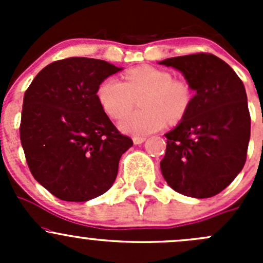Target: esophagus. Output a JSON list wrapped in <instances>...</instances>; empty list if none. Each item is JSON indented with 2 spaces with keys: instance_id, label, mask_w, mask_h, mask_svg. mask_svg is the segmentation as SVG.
<instances>
[{
  "instance_id": "34e87169",
  "label": "esophagus",
  "mask_w": 263,
  "mask_h": 263,
  "mask_svg": "<svg viewBox=\"0 0 263 263\" xmlns=\"http://www.w3.org/2000/svg\"><path fill=\"white\" fill-rule=\"evenodd\" d=\"M145 140H146V137L135 136L134 137V144L135 145H140V144H142V142H145Z\"/></svg>"
}]
</instances>
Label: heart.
Wrapping results in <instances>:
<instances>
[{
	"mask_svg": "<svg viewBox=\"0 0 263 263\" xmlns=\"http://www.w3.org/2000/svg\"><path fill=\"white\" fill-rule=\"evenodd\" d=\"M142 95V97L141 95ZM98 100L104 112L119 118L141 96L144 109L122 117L118 126L124 134L144 136L159 131L168 122H177L185 115L192 100L187 82L174 80L168 71L142 66L124 75V81L108 78L98 87Z\"/></svg>",
	"mask_w": 263,
	"mask_h": 263,
	"instance_id": "obj_1",
	"label": "heart"
}]
</instances>
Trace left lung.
Here are the masks:
<instances>
[{
    "mask_svg": "<svg viewBox=\"0 0 263 263\" xmlns=\"http://www.w3.org/2000/svg\"><path fill=\"white\" fill-rule=\"evenodd\" d=\"M159 65L181 71L196 92L182 121L165 134L161 173L176 192L213 197L246 163L251 116L245 85L227 62L210 53L166 58Z\"/></svg>",
    "mask_w": 263,
    "mask_h": 263,
    "instance_id": "1",
    "label": "left lung"
}]
</instances>
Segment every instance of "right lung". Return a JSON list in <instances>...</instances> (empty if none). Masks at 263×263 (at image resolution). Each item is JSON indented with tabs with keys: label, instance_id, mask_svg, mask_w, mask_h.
<instances>
[{
	"label": "right lung",
	"instance_id": "1",
	"mask_svg": "<svg viewBox=\"0 0 263 263\" xmlns=\"http://www.w3.org/2000/svg\"><path fill=\"white\" fill-rule=\"evenodd\" d=\"M122 67L71 57L46 66L25 91L20 140L36 182L53 196L85 202L116 181L122 154L134 145L105 115L98 87Z\"/></svg>",
	"mask_w": 263,
	"mask_h": 263
}]
</instances>
